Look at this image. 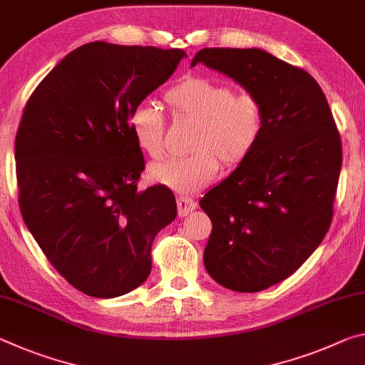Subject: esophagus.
Returning a JSON list of instances; mask_svg holds the SVG:
<instances>
[{
    "instance_id": "obj_1",
    "label": "esophagus",
    "mask_w": 365,
    "mask_h": 365,
    "mask_svg": "<svg viewBox=\"0 0 365 365\" xmlns=\"http://www.w3.org/2000/svg\"><path fill=\"white\" fill-rule=\"evenodd\" d=\"M177 207H178V215H180V217H185V215L190 214L191 211H195L196 202L191 200V197L180 196L177 197Z\"/></svg>"
}]
</instances>
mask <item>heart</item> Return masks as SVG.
I'll use <instances>...</instances> for the list:
<instances>
[{
  "label": "heart",
  "mask_w": 365,
  "mask_h": 365,
  "mask_svg": "<svg viewBox=\"0 0 365 365\" xmlns=\"http://www.w3.org/2000/svg\"><path fill=\"white\" fill-rule=\"evenodd\" d=\"M172 115L195 122L185 158L168 159L150 168V178L180 195H193L211 183L219 168H237L255 150L264 130V108L251 91H238L211 78L188 76L165 91ZM128 127L141 151L151 158L165 153V119L158 106L140 103Z\"/></svg>",
  "instance_id": "1"
}]
</instances>
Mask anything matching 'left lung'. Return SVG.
I'll return each instance as SVG.
<instances>
[{
  "label": "left lung",
  "mask_w": 365,
  "mask_h": 365,
  "mask_svg": "<svg viewBox=\"0 0 365 365\" xmlns=\"http://www.w3.org/2000/svg\"><path fill=\"white\" fill-rule=\"evenodd\" d=\"M202 63L255 93L264 130L252 153L200 206L212 222L207 274L256 293L288 279L329 232L341 170V138L311 73L257 48H205Z\"/></svg>",
  "instance_id": "obj_1"
}]
</instances>
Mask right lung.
Here are the masks:
<instances>
[{
  "label": "right lung",
  "mask_w": 365,
  "mask_h": 365,
  "mask_svg": "<svg viewBox=\"0 0 365 365\" xmlns=\"http://www.w3.org/2000/svg\"><path fill=\"white\" fill-rule=\"evenodd\" d=\"M183 56L178 48L86 43L24 109L14 145L22 219L53 267L93 298L140 287L154 237L177 215L169 188L138 191L145 158L128 117Z\"/></svg>",
  "instance_id": "add662e5"
}]
</instances>
